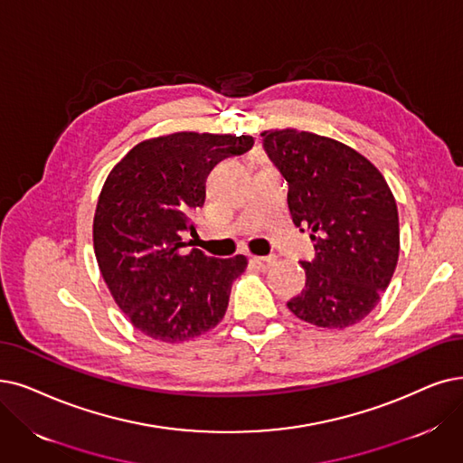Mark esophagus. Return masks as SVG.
<instances>
[{
	"label": "esophagus",
	"instance_id": "34e87169",
	"mask_svg": "<svg viewBox=\"0 0 463 463\" xmlns=\"http://www.w3.org/2000/svg\"><path fill=\"white\" fill-rule=\"evenodd\" d=\"M250 264L260 269H269L275 264V256H252Z\"/></svg>",
	"mask_w": 463,
	"mask_h": 463
}]
</instances>
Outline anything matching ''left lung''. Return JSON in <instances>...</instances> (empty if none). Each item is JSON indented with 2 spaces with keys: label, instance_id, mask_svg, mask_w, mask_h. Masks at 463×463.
Wrapping results in <instances>:
<instances>
[{
  "label": "left lung",
  "instance_id": "1",
  "mask_svg": "<svg viewBox=\"0 0 463 463\" xmlns=\"http://www.w3.org/2000/svg\"><path fill=\"white\" fill-rule=\"evenodd\" d=\"M268 157L288 184L296 228L311 230L316 258L300 262L306 288L287 302L323 328L363 321L390 285L399 260L395 197L374 165L338 140L296 128L264 131Z\"/></svg>",
  "mask_w": 463,
  "mask_h": 463
}]
</instances>
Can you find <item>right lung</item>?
I'll list each match as a JSON object with an SVG mask.
<instances>
[{"label": "right lung", "instance_id": "add662e5", "mask_svg": "<svg viewBox=\"0 0 463 463\" xmlns=\"http://www.w3.org/2000/svg\"><path fill=\"white\" fill-rule=\"evenodd\" d=\"M254 138L175 133L137 144L100 192L92 243L104 281L135 328L161 342H184L214 328L247 258L186 250L192 214L205 203L214 165L249 152Z\"/></svg>", "mask_w": 463, "mask_h": 463}]
</instances>
